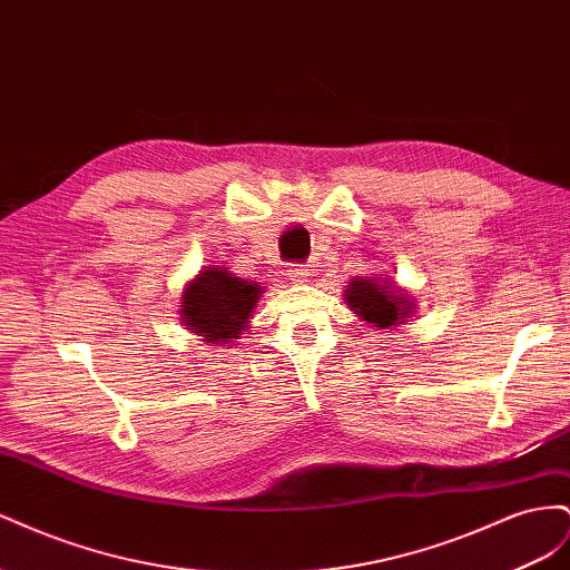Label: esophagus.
Listing matches in <instances>:
<instances>
[{"mask_svg":"<svg viewBox=\"0 0 570 570\" xmlns=\"http://www.w3.org/2000/svg\"><path fill=\"white\" fill-rule=\"evenodd\" d=\"M306 275H308V268H304L302 264H292L287 266V278L295 281V283H306Z\"/></svg>","mask_w":570,"mask_h":570,"instance_id":"obj_1","label":"esophagus"}]
</instances>
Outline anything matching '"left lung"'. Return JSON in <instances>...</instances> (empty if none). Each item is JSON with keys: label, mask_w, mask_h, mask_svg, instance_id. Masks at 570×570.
I'll use <instances>...</instances> for the list:
<instances>
[{"label": "left lung", "mask_w": 570, "mask_h": 570, "mask_svg": "<svg viewBox=\"0 0 570 570\" xmlns=\"http://www.w3.org/2000/svg\"><path fill=\"white\" fill-rule=\"evenodd\" d=\"M344 299L352 312L361 316V321L371 323L375 331H390V327L406 323L416 308L406 289L394 287L387 278L383 283L375 278H352L350 287L344 289Z\"/></svg>", "instance_id": "obj_1"}]
</instances>
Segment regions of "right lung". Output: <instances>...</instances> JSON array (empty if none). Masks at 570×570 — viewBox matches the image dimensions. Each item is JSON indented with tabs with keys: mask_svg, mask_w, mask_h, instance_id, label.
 I'll return each instance as SVG.
<instances>
[{
	"mask_svg": "<svg viewBox=\"0 0 570 570\" xmlns=\"http://www.w3.org/2000/svg\"><path fill=\"white\" fill-rule=\"evenodd\" d=\"M258 295L262 287L256 283L237 278L228 268L206 266L183 292L180 318L212 347H228L247 331Z\"/></svg>",
	"mask_w": 570,
	"mask_h": 570,
	"instance_id": "add662e5",
	"label": "right lung"
}]
</instances>
